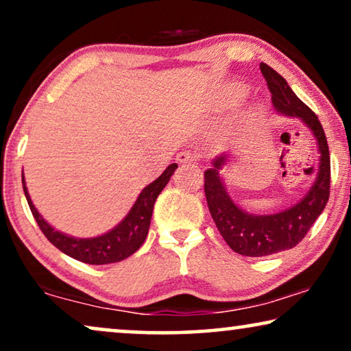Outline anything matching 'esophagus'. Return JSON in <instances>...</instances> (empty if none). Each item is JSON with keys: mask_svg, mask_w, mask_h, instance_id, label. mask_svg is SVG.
<instances>
[{"mask_svg": "<svg viewBox=\"0 0 351 351\" xmlns=\"http://www.w3.org/2000/svg\"><path fill=\"white\" fill-rule=\"evenodd\" d=\"M177 161L182 162V165H184V162H196V161H198V155H196L195 152L184 150V152H180L179 155H177Z\"/></svg>", "mask_w": 351, "mask_h": 351, "instance_id": "1", "label": "esophagus"}]
</instances>
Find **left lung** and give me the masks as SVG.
<instances>
[{"label": "left lung", "instance_id": "obj_1", "mask_svg": "<svg viewBox=\"0 0 351 351\" xmlns=\"http://www.w3.org/2000/svg\"><path fill=\"white\" fill-rule=\"evenodd\" d=\"M261 71L271 93L276 112L285 117L300 118L315 134L321 156L318 176L308 193L292 208L268 215L247 214L233 203L219 176L225 155L215 158L214 167L204 171L206 201L215 227L234 252L247 257L271 256L297 246L324 210L330 186L329 147L318 117L297 97L286 80L271 66L261 64Z\"/></svg>", "mask_w": 351, "mask_h": 351}]
</instances>
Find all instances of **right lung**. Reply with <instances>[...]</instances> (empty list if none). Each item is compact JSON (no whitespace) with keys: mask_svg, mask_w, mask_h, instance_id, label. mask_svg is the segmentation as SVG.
Here are the masks:
<instances>
[{"mask_svg":"<svg viewBox=\"0 0 351 351\" xmlns=\"http://www.w3.org/2000/svg\"><path fill=\"white\" fill-rule=\"evenodd\" d=\"M177 169L176 162L166 167V171L158 177L155 182L147 185L138 195V198L129 210V214L108 233L100 234L95 238H73L69 234L57 232L41 217L35 206H33L30 195H28L25 179L22 177L23 193L30 206V210L35 217L38 227L45 233V237L54 244V246L66 256L76 258V261L89 263V265H105V263L121 262L129 256H132L145 241L150 220L153 214V206L158 195L171 180V176Z\"/></svg>","mask_w":351,"mask_h":351,"instance_id":"obj_1","label":"right lung"}]
</instances>
